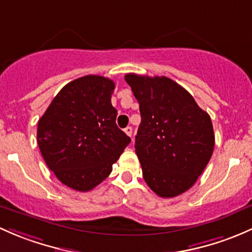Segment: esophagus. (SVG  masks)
I'll list each match as a JSON object with an SVG mask.
<instances>
[{
	"label": "esophagus",
	"instance_id": "34e87169",
	"mask_svg": "<svg viewBox=\"0 0 252 252\" xmlns=\"http://www.w3.org/2000/svg\"><path fill=\"white\" fill-rule=\"evenodd\" d=\"M124 133L128 135V136H131V134H133V128H131V126H126V128L124 129Z\"/></svg>",
	"mask_w": 252,
	"mask_h": 252
}]
</instances>
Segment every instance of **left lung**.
Wrapping results in <instances>:
<instances>
[{"label": "left lung", "mask_w": 252, "mask_h": 252, "mask_svg": "<svg viewBox=\"0 0 252 252\" xmlns=\"http://www.w3.org/2000/svg\"><path fill=\"white\" fill-rule=\"evenodd\" d=\"M126 81L140 105L135 152L142 176L161 198L182 194L195 184L213 156L210 116L173 79L128 73Z\"/></svg>", "instance_id": "1"}]
</instances>
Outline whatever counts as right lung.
<instances>
[{
  "instance_id": "1",
  "label": "right lung",
  "mask_w": 252,
  "mask_h": 252,
  "mask_svg": "<svg viewBox=\"0 0 252 252\" xmlns=\"http://www.w3.org/2000/svg\"><path fill=\"white\" fill-rule=\"evenodd\" d=\"M115 82L89 75L70 82L39 118L37 142L44 161L70 189L88 192L112 171L130 144L116 124Z\"/></svg>"
}]
</instances>
